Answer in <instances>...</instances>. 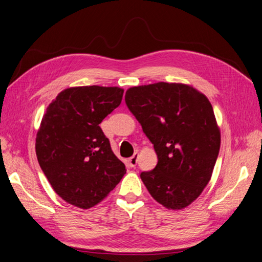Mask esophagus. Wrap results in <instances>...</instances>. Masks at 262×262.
<instances>
[{"label": "esophagus", "mask_w": 262, "mask_h": 262, "mask_svg": "<svg viewBox=\"0 0 262 262\" xmlns=\"http://www.w3.org/2000/svg\"><path fill=\"white\" fill-rule=\"evenodd\" d=\"M138 157H139V154L138 152H135V155H133L131 158H129V160H127V162H129V166L130 167H136L137 162H138Z\"/></svg>", "instance_id": "obj_1"}]
</instances>
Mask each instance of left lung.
Returning a JSON list of instances; mask_svg holds the SVG:
<instances>
[{
    "label": "left lung",
    "instance_id": "1",
    "mask_svg": "<svg viewBox=\"0 0 262 262\" xmlns=\"http://www.w3.org/2000/svg\"><path fill=\"white\" fill-rule=\"evenodd\" d=\"M125 103L158 158L141 180L161 205L183 210L206 187L219 156L221 133L212 104L193 86L164 82L131 87Z\"/></svg>",
    "mask_w": 262,
    "mask_h": 262
}]
</instances>
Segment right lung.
Masks as SVG:
<instances>
[{
	"label": "right lung",
	"mask_w": 262,
	"mask_h": 262,
	"mask_svg": "<svg viewBox=\"0 0 262 262\" xmlns=\"http://www.w3.org/2000/svg\"><path fill=\"white\" fill-rule=\"evenodd\" d=\"M120 87L78 86L60 92L45 112L36 138L38 162L51 187L79 208L102 202L126 171L100 123L118 107Z\"/></svg>",
	"instance_id": "right-lung-1"
}]
</instances>
